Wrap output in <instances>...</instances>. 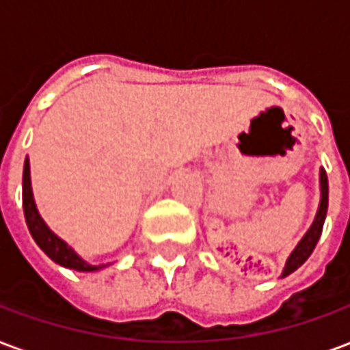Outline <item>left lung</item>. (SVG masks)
<instances>
[{
	"instance_id": "obj_1",
	"label": "left lung",
	"mask_w": 350,
	"mask_h": 350,
	"mask_svg": "<svg viewBox=\"0 0 350 350\" xmlns=\"http://www.w3.org/2000/svg\"><path fill=\"white\" fill-rule=\"evenodd\" d=\"M319 187H321V202H319V210H317L315 219L311 223V227L308 228V232L301 236V240L294 247L293 253L286 258L285 268L281 271V278H286L294 270H298L301 264L308 260L309 255L313 253L317 242L321 238L324 219H326V212H328V176H326L324 168H321V172H319Z\"/></svg>"
}]
</instances>
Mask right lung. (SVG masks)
Wrapping results in <instances>:
<instances>
[{"instance_id": "add662e5", "label": "right lung", "mask_w": 350, "mask_h": 350, "mask_svg": "<svg viewBox=\"0 0 350 350\" xmlns=\"http://www.w3.org/2000/svg\"><path fill=\"white\" fill-rule=\"evenodd\" d=\"M22 202H24V215H26V223L29 232L33 236L35 243L41 247L52 260L64 268H71L77 271H97L100 268H107L108 264H95L86 262L80 257L77 251L72 250L71 245L64 242L57 234H54L41 217V213L37 210L33 198V189H31V172H29V159L26 157L24 163V178H22Z\"/></svg>"}]
</instances>
